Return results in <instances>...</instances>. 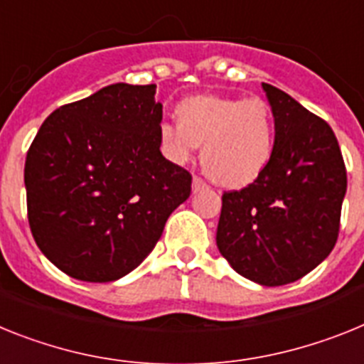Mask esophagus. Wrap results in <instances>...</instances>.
Wrapping results in <instances>:
<instances>
[{"label": "esophagus", "instance_id": "34e87169", "mask_svg": "<svg viewBox=\"0 0 364 364\" xmlns=\"http://www.w3.org/2000/svg\"><path fill=\"white\" fill-rule=\"evenodd\" d=\"M205 188H207V183H205L203 179H200V178L192 179V192H194V194L205 191Z\"/></svg>", "mask_w": 364, "mask_h": 364}]
</instances>
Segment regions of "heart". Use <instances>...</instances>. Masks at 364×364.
I'll return each instance as SVG.
<instances>
[{"label": "heart", "instance_id": "1", "mask_svg": "<svg viewBox=\"0 0 364 364\" xmlns=\"http://www.w3.org/2000/svg\"><path fill=\"white\" fill-rule=\"evenodd\" d=\"M178 122L157 126L161 156L176 166L201 163L220 185L240 188L260 178L274 151L277 126L264 99L196 95L176 106Z\"/></svg>", "mask_w": 364, "mask_h": 364}]
</instances>
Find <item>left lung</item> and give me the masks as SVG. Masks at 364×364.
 <instances>
[{"instance_id": "left-lung-1", "label": "left lung", "mask_w": 364, "mask_h": 364, "mask_svg": "<svg viewBox=\"0 0 364 364\" xmlns=\"http://www.w3.org/2000/svg\"><path fill=\"white\" fill-rule=\"evenodd\" d=\"M277 139L257 181L221 198L216 245L242 277L284 286L314 271L337 242L346 168L333 129L282 90L262 84Z\"/></svg>"}]
</instances>
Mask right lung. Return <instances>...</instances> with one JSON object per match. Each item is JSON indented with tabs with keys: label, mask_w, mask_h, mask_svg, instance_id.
Instances as JSON below:
<instances>
[{
	"label": "right lung",
	"mask_w": 364,
	"mask_h": 364,
	"mask_svg": "<svg viewBox=\"0 0 364 364\" xmlns=\"http://www.w3.org/2000/svg\"><path fill=\"white\" fill-rule=\"evenodd\" d=\"M156 84H112L65 104L25 161L31 232L47 260L84 282H113L156 247L192 178L157 146Z\"/></svg>",
	"instance_id": "add662e5"
}]
</instances>
